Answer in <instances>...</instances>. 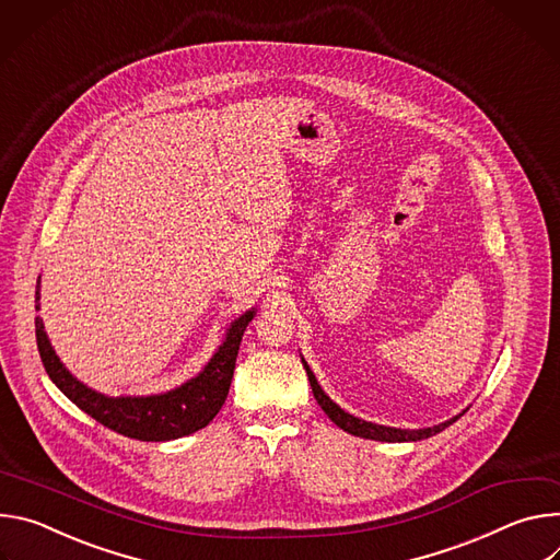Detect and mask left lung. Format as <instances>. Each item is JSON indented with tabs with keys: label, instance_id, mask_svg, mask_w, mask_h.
I'll use <instances>...</instances> for the list:
<instances>
[{
	"label": "left lung",
	"instance_id": "1",
	"mask_svg": "<svg viewBox=\"0 0 560 560\" xmlns=\"http://www.w3.org/2000/svg\"><path fill=\"white\" fill-rule=\"evenodd\" d=\"M304 369H306V376H308V383H312V392L318 400V405L323 407V411L340 427L345 429L347 433H353V436H360V439H369V441H381V443H409V441H422V439H429V436H436L439 431H443L445 427H450L452 422L458 420V416H454L452 420L447 422H441V424H433V427H427V429H396V427H385V424H374V422H366V420H360L351 413H347L345 409H340L325 392L323 387L318 385L314 371L308 369V364L302 360Z\"/></svg>",
	"mask_w": 560,
	"mask_h": 560
}]
</instances>
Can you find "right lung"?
<instances>
[{"label": "right lung", "instance_id": "add662e5", "mask_svg": "<svg viewBox=\"0 0 560 560\" xmlns=\"http://www.w3.org/2000/svg\"><path fill=\"white\" fill-rule=\"evenodd\" d=\"M37 300H39V284L35 291V302ZM254 316H256V308H252V312H246L235 323H231V327L226 329L224 342L218 347L209 364L196 378L166 394H155V396L108 398L104 394H97L86 385H82L71 371L59 362L44 331V323L39 318H35V338H37L39 358L44 362L48 378L71 402H75L82 411H86L100 424L121 433V436L147 441V443H162V441H175L182 436H189V433L207 427L215 418V413L222 409L231 387L235 358H237L244 329L254 320Z\"/></svg>", "mask_w": 560, "mask_h": 560}]
</instances>
